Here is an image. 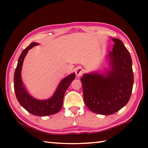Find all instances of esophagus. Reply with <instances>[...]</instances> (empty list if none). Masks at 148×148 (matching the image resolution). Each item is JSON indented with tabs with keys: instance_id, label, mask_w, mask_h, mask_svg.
<instances>
[{
	"instance_id": "esophagus-1",
	"label": "esophagus",
	"mask_w": 148,
	"mask_h": 148,
	"mask_svg": "<svg viewBox=\"0 0 148 148\" xmlns=\"http://www.w3.org/2000/svg\"><path fill=\"white\" fill-rule=\"evenodd\" d=\"M83 69L82 67H78L76 70V76L77 77H79L81 76V75L83 74Z\"/></svg>"
}]
</instances>
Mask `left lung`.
<instances>
[{
	"instance_id": "obj_1",
	"label": "left lung",
	"mask_w": 148,
	"mask_h": 148,
	"mask_svg": "<svg viewBox=\"0 0 148 148\" xmlns=\"http://www.w3.org/2000/svg\"><path fill=\"white\" fill-rule=\"evenodd\" d=\"M107 56L108 69L86 73L81 78L84 101L92 112L110 115L126 106L134 84L132 61L121 40L112 38Z\"/></svg>"
}]
</instances>
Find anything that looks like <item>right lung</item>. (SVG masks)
Wrapping results in <instances>:
<instances>
[{
    "mask_svg": "<svg viewBox=\"0 0 148 148\" xmlns=\"http://www.w3.org/2000/svg\"><path fill=\"white\" fill-rule=\"evenodd\" d=\"M39 45L34 42L22 51L18 59V65L14 72V88L16 97L20 104L32 114L38 116H46L56 114L60 111L66 90L75 79L76 74L72 73L61 80L53 95L49 99L40 100L34 98L27 92L21 79V69L28 51L33 47Z\"/></svg>",
    "mask_w": 148,
    "mask_h": 148,
    "instance_id": "right-lung-1",
    "label": "right lung"
}]
</instances>
